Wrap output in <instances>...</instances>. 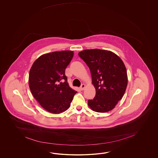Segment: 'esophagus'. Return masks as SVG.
<instances>
[{
  "label": "esophagus",
  "mask_w": 158,
  "mask_h": 158,
  "mask_svg": "<svg viewBox=\"0 0 158 158\" xmlns=\"http://www.w3.org/2000/svg\"><path fill=\"white\" fill-rule=\"evenodd\" d=\"M85 87V84H82L80 87V89L81 90H84Z\"/></svg>",
  "instance_id": "esophagus-1"
}]
</instances>
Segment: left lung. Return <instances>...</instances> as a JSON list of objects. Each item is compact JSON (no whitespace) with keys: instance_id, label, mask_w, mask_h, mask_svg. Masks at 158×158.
Returning a JSON list of instances; mask_svg holds the SVG:
<instances>
[{"instance_id":"8db88e82","label":"left lung","mask_w":158,"mask_h":158,"mask_svg":"<svg viewBox=\"0 0 158 158\" xmlns=\"http://www.w3.org/2000/svg\"><path fill=\"white\" fill-rule=\"evenodd\" d=\"M90 71L96 94L88 100L93 111L106 112L114 108L121 100L128 84L127 69L117 55L99 49L85 50L78 53Z\"/></svg>"}]
</instances>
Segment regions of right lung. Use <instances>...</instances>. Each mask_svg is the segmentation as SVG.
<instances>
[{"mask_svg": "<svg viewBox=\"0 0 158 158\" xmlns=\"http://www.w3.org/2000/svg\"><path fill=\"white\" fill-rule=\"evenodd\" d=\"M72 51L44 54L34 62L29 85L34 98L46 111L60 114L71 106L77 91L69 87L65 69L73 56Z\"/></svg>", "mask_w": 158, "mask_h": 158, "instance_id": "right-lung-1", "label": "right lung"}]
</instances>
